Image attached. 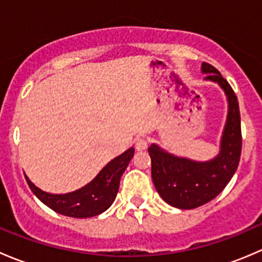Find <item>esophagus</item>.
Returning a JSON list of instances; mask_svg holds the SVG:
<instances>
[{
    "mask_svg": "<svg viewBox=\"0 0 262 262\" xmlns=\"http://www.w3.org/2000/svg\"><path fill=\"white\" fill-rule=\"evenodd\" d=\"M148 147V139L146 137H138L136 139V148L137 150H144Z\"/></svg>",
    "mask_w": 262,
    "mask_h": 262,
    "instance_id": "obj_1",
    "label": "esophagus"
}]
</instances>
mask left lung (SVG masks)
<instances>
[{"label":"left lung","instance_id":"8db88e82","mask_svg":"<svg viewBox=\"0 0 262 262\" xmlns=\"http://www.w3.org/2000/svg\"><path fill=\"white\" fill-rule=\"evenodd\" d=\"M202 70L207 73L205 80L218 82L228 99V118L219 155L209 162H195L175 157L156 144L148 148L156 190L167 204L180 209H194L221 194L236 172L241 158V115L236 94L212 64L204 62Z\"/></svg>","mask_w":262,"mask_h":262}]
</instances>
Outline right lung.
<instances>
[{"label": "right lung", "mask_w": 262, "mask_h": 262, "mask_svg": "<svg viewBox=\"0 0 262 262\" xmlns=\"http://www.w3.org/2000/svg\"><path fill=\"white\" fill-rule=\"evenodd\" d=\"M133 156L134 148H129L110 161L90 184L68 194H49L36 187L26 176L25 179L36 198L54 212L72 218H90L105 212L113 204L121 175Z\"/></svg>", "instance_id": "right-lung-1"}]
</instances>
